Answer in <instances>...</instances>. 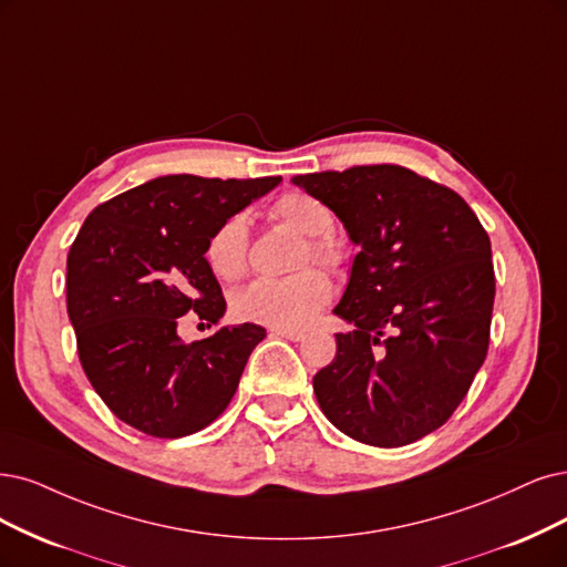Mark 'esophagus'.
<instances>
[{
  "instance_id": "1",
  "label": "esophagus",
  "mask_w": 567,
  "mask_h": 567,
  "mask_svg": "<svg viewBox=\"0 0 567 567\" xmlns=\"http://www.w3.org/2000/svg\"><path fill=\"white\" fill-rule=\"evenodd\" d=\"M270 337H280L287 341H301L306 333L299 329H270Z\"/></svg>"
}]
</instances>
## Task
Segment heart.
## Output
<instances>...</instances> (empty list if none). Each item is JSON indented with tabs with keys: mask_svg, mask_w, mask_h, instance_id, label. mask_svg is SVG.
Wrapping results in <instances>:
<instances>
[{
	"mask_svg": "<svg viewBox=\"0 0 567 567\" xmlns=\"http://www.w3.org/2000/svg\"><path fill=\"white\" fill-rule=\"evenodd\" d=\"M270 215L285 221L301 236L306 247L301 249L299 266L316 261L320 266H337L341 251L329 234L333 230L331 209L301 192L280 196L270 207ZM249 226L245 215L226 217L205 243V259L217 278L234 282L247 270ZM331 299V282L318 268H308L282 280H255L236 291L234 312L243 322H255L270 329H303L320 316V310Z\"/></svg>",
	"mask_w": 567,
	"mask_h": 567,
	"instance_id": "1",
	"label": "heart"
}]
</instances>
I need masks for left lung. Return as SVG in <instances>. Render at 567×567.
I'll return each instance as SVG.
<instances>
[{
    "label": "left lung",
    "instance_id": "left-lung-1",
    "mask_svg": "<svg viewBox=\"0 0 567 567\" xmlns=\"http://www.w3.org/2000/svg\"><path fill=\"white\" fill-rule=\"evenodd\" d=\"M360 247L333 312L337 358L312 379L343 434L394 449L442 427L488 352L491 238L449 186L402 165L291 177Z\"/></svg>",
    "mask_w": 567,
    "mask_h": 567
}]
</instances>
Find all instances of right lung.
I'll use <instances>...</instances> for the list:
<instances>
[{"instance_id": "1", "label": "right lung", "mask_w": 567, "mask_h": 567, "mask_svg": "<svg viewBox=\"0 0 567 567\" xmlns=\"http://www.w3.org/2000/svg\"><path fill=\"white\" fill-rule=\"evenodd\" d=\"M280 177L165 175L97 205L68 255V316L83 371L112 413L150 436L194 434L236 394L259 324L219 327L184 343L188 310L217 324L226 310L205 259L209 234Z\"/></svg>"}]
</instances>
